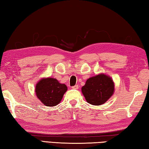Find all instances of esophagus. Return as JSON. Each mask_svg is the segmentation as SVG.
<instances>
[{
    "instance_id": "obj_1",
    "label": "esophagus",
    "mask_w": 149,
    "mask_h": 149,
    "mask_svg": "<svg viewBox=\"0 0 149 149\" xmlns=\"http://www.w3.org/2000/svg\"><path fill=\"white\" fill-rule=\"evenodd\" d=\"M72 88L73 89H78V88H79V86H78L77 85H75V86H72Z\"/></svg>"
}]
</instances>
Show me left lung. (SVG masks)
Masks as SVG:
<instances>
[{
  "mask_svg": "<svg viewBox=\"0 0 149 149\" xmlns=\"http://www.w3.org/2000/svg\"><path fill=\"white\" fill-rule=\"evenodd\" d=\"M114 90L113 79L103 74L89 78L81 88L86 102L94 105L104 104L113 95Z\"/></svg>",
  "mask_w": 149,
  "mask_h": 149,
  "instance_id": "1",
  "label": "left lung"
}]
</instances>
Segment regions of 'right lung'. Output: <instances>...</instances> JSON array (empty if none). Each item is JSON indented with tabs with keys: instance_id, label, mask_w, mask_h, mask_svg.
<instances>
[{
	"instance_id": "obj_1",
	"label": "right lung",
	"mask_w": 149,
	"mask_h": 149,
	"mask_svg": "<svg viewBox=\"0 0 149 149\" xmlns=\"http://www.w3.org/2000/svg\"><path fill=\"white\" fill-rule=\"evenodd\" d=\"M65 84H61L55 78H43L37 83L35 92L37 98L45 106H55L61 102L67 91Z\"/></svg>"
}]
</instances>
